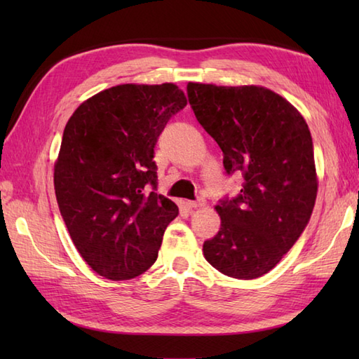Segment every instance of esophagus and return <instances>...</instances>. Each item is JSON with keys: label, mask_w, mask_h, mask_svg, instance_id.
<instances>
[{"label": "esophagus", "mask_w": 359, "mask_h": 359, "mask_svg": "<svg viewBox=\"0 0 359 359\" xmlns=\"http://www.w3.org/2000/svg\"><path fill=\"white\" fill-rule=\"evenodd\" d=\"M187 205L189 208H202V207H205V205H207V201L205 199H197V201H189V202H187Z\"/></svg>", "instance_id": "34e87169"}]
</instances>
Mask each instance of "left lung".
<instances>
[{
  "instance_id": "obj_1",
  "label": "left lung",
  "mask_w": 359,
  "mask_h": 359,
  "mask_svg": "<svg viewBox=\"0 0 359 359\" xmlns=\"http://www.w3.org/2000/svg\"><path fill=\"white\" fill-rule=\"evenodd\" d=\"M196 118L224 152L228 174H242L238 197L216 205L220 230L203 256L220 273L255 279L299 239L318 194L313 142L306 120L264 86L189 81Z\"/></svg>"
}]
</instances>
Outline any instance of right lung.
I'll return each instance as SVG.
<instances>
[{"label":"right lung","instance_id":"1","mask_svg":"<svg viewBox=\"0 0 359 359\" xmlns=\"http://www.w3.org/2000/svg\"><path fill=\"white\" fill-rule=\"evenodd\" d=\"M185 106L174 83H126L88 98L67 120L53 165L58 208L75 248L106 279L147 271L179 215L154 191L152 158L168 120Z\"/></svg>","mask_w":359,"mask_h":359}]
</instances>
